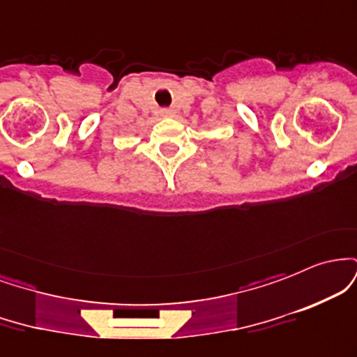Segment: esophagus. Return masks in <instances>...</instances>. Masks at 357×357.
I'll use <instances>...</instances> for the list:
<instances>
[{"label":"esophagus","mask_w":357,"mask_h":357,"mask_svg":"<svg viewBox=\"0 0 357 357\" xmlns=\"http://www.w3.org/2000/svg\"><path fill=\"white\" fill-rule=\"evenodd\" d=\"M161 114H162V116H173V110H169V109H162V110H161Z\"/></svg>","instance_id":"esophagus-1"}]
</instances>
